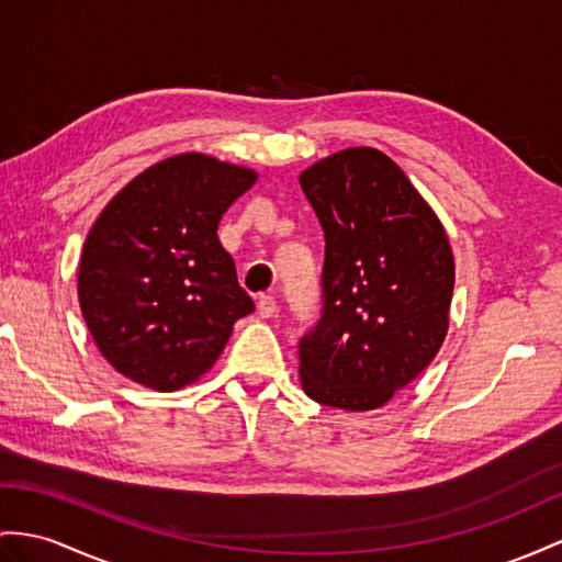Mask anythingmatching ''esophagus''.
Instances as JSON below:
<instances>
[{
  "label": "esophagus",
  "instance_id": "obj_1",
  "mask_svg": "<svg viewBox=\"0 0 562 562\" xmlns=\"http://www.w3.org/2000/svg\"><path fill=\"white\" fill-rule=\"evenodd\" d=\"M276 311H278L276 296H270V294L258 296V315H261V318H272V315H276Z\"/></svg>",
  "mask_w": 562,
  "mask_h": 562
}]
</instances>
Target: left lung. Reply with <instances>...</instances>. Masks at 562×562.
Wrapping results in <instances>:
<instances>
[{"instance_id":"1","label":"left lung","mask_w":562,"mask_h":562,"mask_svg":"<svg viewBox=\"0 0 562 562\" xmlns=\"http://www.w3.org/2000/svg\"><path fill=\"white\" fill-rule=\"evenodd\" d=\"M325 233L323 315L299 339L304 392L323 406H384L449 329L456 266L437 213L390 156L351 147L299 176Z\"/></svg>"}]
</instances>
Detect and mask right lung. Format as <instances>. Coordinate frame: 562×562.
<instances>
[{
	"label": "right lung",
	"mask_w": 562,
	"mask_h": 562,
	"mask_svg": "<svg viewBox=\"0 0 562 562\" xmlns=\"http://www.w3.org/2000/svg\"><path fill=\"white\" fill-rule=\"evenodd\" d=\"M251 168L178 154L113 196L85 239L78 299L94 344L121 375L156 392L196 382L233 325L254 311L218 239Z\"/></svg>",
	"instance_id": "add662e5"
}]
</instances>
